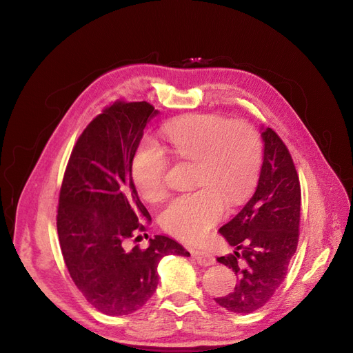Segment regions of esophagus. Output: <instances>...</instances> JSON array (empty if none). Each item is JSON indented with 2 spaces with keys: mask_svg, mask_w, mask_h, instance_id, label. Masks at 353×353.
Here are the masks:
<instances>
[{
  "mask_svg": "<svg viewBox=\"0 0 353 353\" xmlns=\"http://www.w3.org/2000/svg\"><path fill=\"white\" fill-rule=\"evenodd\" d=\"M192 255H193V258H194V260H196L200 265L207 267V265L216 264V258H214L213 255H211L210 252H207V251L193 250V251H192Z\"/></svg>",
  "mask_w": 353,
  "mask_h": 353,
  "instance_id": "34e87169",
  "label": "esophagus"
}]
</instances>
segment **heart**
<instances>
[{
  "instance_id": "heart-1",
  "label": "heart",
  "mask_w": 353,
  "mask_h": 353,
  "mask_svg": "<svg viewBox=\"0 0 353 353\" xmlns=\"http://www.w3.org/2000/svg\"><path fill=\"white\" fill-rule=\"evenodd\" d=\"M163 133L179 159L197 161L200 189L170 200L160 223L184 241H200L224 217L227 200L240 204L255 185L263 160L260 133L248 122H231L211 113L174 119ZM168 168L163 149L145 137L132 159V177L140 196L156 201L164 194Z\"/></svg>"
}]
</instances>
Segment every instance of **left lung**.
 I'll list each match as a JSON object with an SVG mask.
<instances>
[{
  "label": "left lung",
  "instance_id": "8db88e82",
  "mask_svg": "<svg viewBox=\"0 0 353 353\" xmlns=\"http://www.w3.org/2000/svg\"><path fill=\"white\" fill-rule=\"evenodd\" d=\"M264 161L256 190L240 213L219 231L236 248L217 261L232 268L237 284L214 298L236 314L263 308L287 276L296 251L301 219V184L285 143L272 129L263 132Z\"/></svg>",
  "mask_w": 353,
  "mask_h": 353
}]
</instances>
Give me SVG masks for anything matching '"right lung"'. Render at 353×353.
Returning a JSON list of instances; mask_svg holds the SVG:
<instances>
[{
	"label": "right lung",
	"mask_w": 353,
	"mask_h": 353,
	"mask_svg": "<svg viewBox=\"0 0 353 353\" xmlns=\"http://www.w3.org/2000/svg\"><path fill=\"white\" fill-rule=\"evenodd\" d=\"M156 113L145 101L106 106L78 137L62 179L57 228L63 261L86 301L106 315L143 307L164 255H190L168 236H154L146 250L126 247L150 220L132 180V159Z\"/></svg>",
	"instance_id": "obj_1"
}]
</instances>
